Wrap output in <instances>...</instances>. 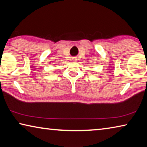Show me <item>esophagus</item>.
Returning <instances> with one entry per match:
<instances>
[{
	"label": "esophagus",
	"instance_id": "esophagus-1",
	"mask_svg": "<svg viewBox=\"0 0 147 147\" xmlns=\"http://www.w3.org/2000/svg\"><path fill=\"white\" fill-rule=\"evenodd\" d=\"M76 60H77V59H76V58H73V61H76Z\"/></svg>",
	"mask_w": 147,
	"mask_h": 147
}]
</instances>
